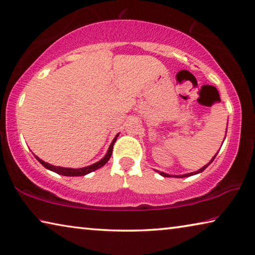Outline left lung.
<instances>
[{
    "instance_id": "left-lung-1",
    "label": "left lung",
    "mask_w": 255,
    "mask_h": 255,
    "mask_svg": "<svg viewBox=\"0 0 255 255\" xmlns=\"http://www.w3.org/2000/svg\"><path fill=\"white\" fill-rule=\"evenodd\" d=\"M216 155H217V154H216ZM216 155H215V156H213V159L211 160V162H212V161H213V160H215V157H216ZM211 162H209V164H210V163H211ZM209 164H207V165H204V167H203V168H201V169H200V170H197V171H195V172H192V173H187V175H181V176H178V177H187V176H192V175H195V173H199V172H202V171H203V170H204V169H205V168H207V167H208V165H209ZM160 175H161V176H163V177H170V176H169V175H167V173H164V172H160Z\"/></svg>"
}]
</instances>
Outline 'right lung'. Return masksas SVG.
I'll list each match as a JSON object with an SVG mask.
<instances>
[{"label": "right lung", "mask_w": 255, "mask_h": 255, "mask_svg": "<svg viewBox=\"0 0 255 255\" xmlns=\"http://www.w3.org/2000/svg\"><path fill=\"white\" fill-rule=\"evenodd\" d=\"M117 137H118V135H117V136L115 137V139L112 140V143H111V145H110V147H109V151H108V153H107V155L104 156L102 160L99 161V162L94 163V164H92V165H88V167H85V168H80V169H71V168L55 167V165H52V164L47 163V162H44L43 160H40L39 157H37V156H36V157H37V160H38L39 162L42 163V164L44 165V167H45L46 169H48V170L54 171V172H56V173H59V175L70 176V177L85 176V175H87V173H90V172H92V171L96 170V169H99V168H101V167H103V165L108 162L109 159H110V157H111L112 149H113V144H115L116 139H117Z\"/></svg>", "instance_id": "right-lung-1"}]
</instances>
